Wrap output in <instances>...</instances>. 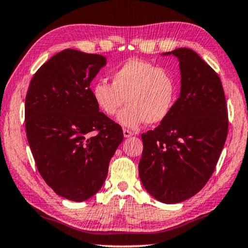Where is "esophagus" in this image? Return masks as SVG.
<instances>
[{
    "mask_svg": "<svg viewBox=\"0 0 248 248\" xmlns=\"http://www.w3.org/2000/svg\"><path fill=\"white\" fill-rule=\"evenodd\" d=\"M123 134H124V138H131V136L133 135V132H131L130 130H126V128H124Z\"/></svg>",
    "mask_w": 248,
    "mask_h": 248,
    "instance_id": "1",
    "label": "esophagus"
}]
</instances>
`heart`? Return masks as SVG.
<instances>
[{"label":"heart","mask_w":248,"mask_h":248,"mask_svg":"<svg viewBox=\"0 0 248 248\" xmlns=\"http://www.w3.org/2000/svg\"><path fill=\"white\" fill-rule=\"evenodd\" d=\"M177 82L171 74L155 64L131 59L112 74V84L98 80L92 86V97L106 116L117 113L122 126L138 128L143 123L159 124L167 120L177 102Z\"/></svg>","instance_id":"1"}]
</instances>
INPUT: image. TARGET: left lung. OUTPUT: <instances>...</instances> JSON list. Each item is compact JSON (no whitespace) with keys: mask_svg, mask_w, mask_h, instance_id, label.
<instances>
[{"mask_svg":"<svg viewBox=\"0 0 248 248\" xmlns=\"http://www.w3.org/2000/svg\"><path fill=\"white\" fill-rule=\"evenodd\" d=\"M179 60L180 96L167 120L142 134V185L153 198L177 203L202 190L216 168L228 132L220 78L189 48L162 53Z\"/></svg>","mask_w":248,"mask_h":248,"instance_id":"left-lung-1","label":"left lung"}]
</instances>
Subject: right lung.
<instances>
[{
	"label": "right lung",
	"instance_id": "add662e5",
	"mask_svg": "<svg viewBox=\"0 0 248 248\" xmlns=\"http://www.w3.org/2000/svg\"><path fill=\"white\" fill-rule=\"evenodd\" d=\"M105 66L104 56L64 49L42 64L28 89L26 131L38 171L73 202L99 191L123 141L122 127L92 97L91 82Z\"/></svg>",
	"mask_w": 248,
	"mask_h": 248
}]
</instances>
